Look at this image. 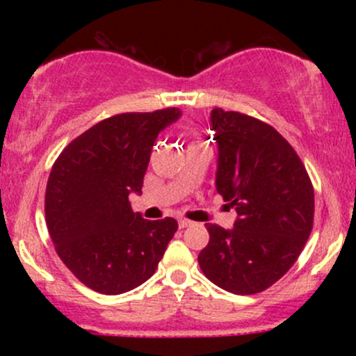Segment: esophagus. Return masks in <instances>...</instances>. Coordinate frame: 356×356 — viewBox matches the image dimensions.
<instances>
[{"label": "esophagus", "instance_id": "esophagus-1", "mask_svg": "<svg viewBox=\"0 0 356 356\" xmlns=\"http://www.w3.org/2000/svg\"><path fill=\"white\" fill-rule=\"evenodd\" d=\"M191 226H194V222H192V220H189V219H186V218H181L179 219V227H191Z\"/></svg>", "mask_w": 356, "mask_h": 356}]
</instances>
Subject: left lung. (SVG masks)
Masks as SVG:
<instances>
[{
	"label": "left lung",
	"instance_id": "obj_1",
	"mask_svg": "<svg viewBox=\"0 0 356 356\" xmlns=\"http://www.w3.org/2000/svg\"><path fill=\"white\" fill-rule=\"evenodd\" d=\"M219 147L216 187L238 212L234 227L206 224L199 266L234 295H256L296 263L313 229L314 191L300 155L277 130L241 112L211 113Z\"/></svg>",
	"mask_w": 356,
	"mask_h": 356
}]
</instances>
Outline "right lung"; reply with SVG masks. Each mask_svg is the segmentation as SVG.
Wrapping results in <instances>:
<instances>
[{
  "mask_svg": "<svg viewBox=\"0 0 356 356\" xmlns=\"http://www.w3.org/2000/svg\"><path fill=\"white\" fill-rule=\"evenodd\" d=\"M179 108L108 117L65 147L51 167L44 219L56 254L102 295L145 283L177 231L172 218L147 220L129 194L142 192L152 145Z\"/></svg>",
  "mask_w": 356,
  "mask_h": 356,
  "instance_id": "right-lung-1",
  "label": "right lung"
}]
</instances>
